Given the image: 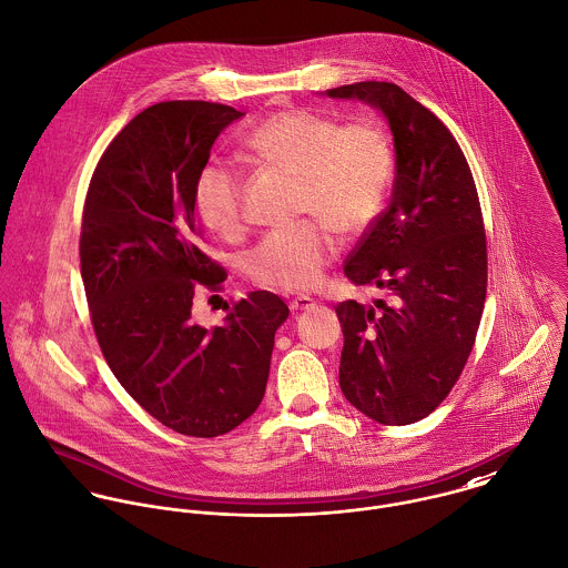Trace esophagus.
<instances>
[{
	"label": "esophagus",
	"instance_id": "1",
	"mask_svg": "<svg viewBox=\"0 0 568 568\" xmlns=\"http://www.w3.org/2000/svg\"><path fill=\"white\" fill-rule=\"evenodd\" d=\"M313 306H315V300H313V297H306V295L293 297V300H291V304H288V308H291V313H293V315L304 313V311H308V308H313Z\"/></svg>",
	"mask_w": 568,
	"mask_h": 568
}]
</instances>
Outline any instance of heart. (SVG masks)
I'll use <instances>...</instances> for the list:
<instances>
[{
	"label": "heart",
	"instance_id": "b5f03b06",
	"mask_svg": "<svg viewBox=\"0 0 568 568\" xmlns=\"http://www.w3.org/2000/svg\"><path fill=\"white\" fill-rule=\"evenodd\" d=\"M244 149L302 176L300 212L315 216L268 232L246 260V275L273 291H308L338 253V239L365 232L383 212L394 176L387 131L372 120H338L308 109L277 111L243 135ZM192 203L199 221L219 236L244 227L243 172L227 160H210L196 172Z\"/></svg>",
	"mask_w": 568,
	"mask_h": 568
}]
</instances>
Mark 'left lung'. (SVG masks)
Returning a JSON list of instances; mask_svg holds the SVG:
<instances>
[{"mask_svg": "<svg viewBox=\"0 0 568 568\" xmlns=\"http://www.w3.org/2000/svg\"><path fill=\"white\" fill-rule=\"evenodd\" d=\"M381 109L396 146L387 210L369 225L343 271L356 286L387 288L334 311L343 327L338 385L349 405L387 424L433 413L473 352L487 291V246L477 185L444 122L394 82L325 91Z\"/></svg>", "mask_w": 568, "mask_h": 568, "instance_id": "obj_1", "label": "left lung"}]
</instances>
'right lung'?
Masks as SVG:
<instances>
[{
  "instance_id": "1",
  "label": "right lung",
  "mask_w": 568,
  "mask_h": 568,
  "mask_svg": "<svg viewBox=\"0 0 568 568\" xmlns=\"http://www.w3.org/2000/svg\"><path fill=\"white\" fill-rule=\"evenodd\" d=\"M243 115L205 100L144 109L102 153L82 210V284L104 361L138 405L190 437L225 435L253 415L288 317L277 295L253 291L225 306L223 325L192 320L194 295L227 277L201 248L192 185Z\"/></svg>"
}]
</instances>
